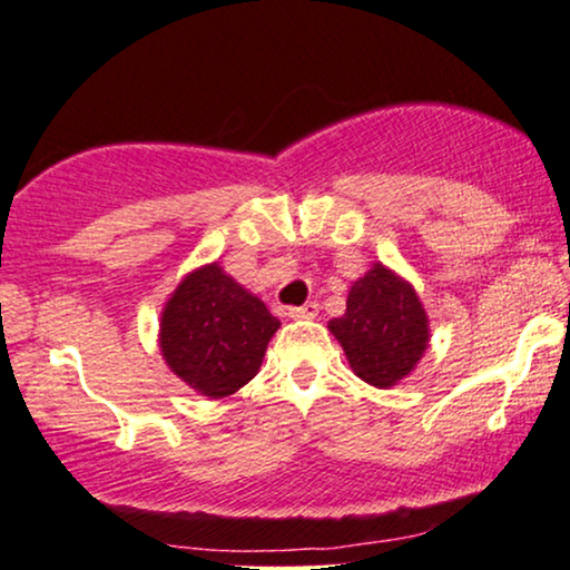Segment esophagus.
<instances>
[{"mask_svg":"<svg viewBox=\"0 0 570 570\" xmlns=\"http://www.w3.org/2000/svg\"><path fill=\"white\" fill-rule=\"evenodd\" d=\"M317 312H320V304L307 302V304H302V307H288V317L312 320V317H317Z\"/></svg>","mask_w":570,"mask_h":570,"instance_id":"obj_1","label":"esophagus"}]
</instances>
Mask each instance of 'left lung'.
Masks as SVG:
<instances>
[{"instance_id":"1","label":"left lung","mask_w":570,"mask_h":570,"mask_svg":"<svg viewBox=\"0 0 570 570\" xmlns=\"http://www.w3.org/2000/svg\"><path fill=\"white\" fill-rule=\"evenodd\" d=\"M327 327L351 368L374 387H390L411 374L429 343V320L413 286L382 263L351 286L346 312Z\"/></svg>"}]
</instances>
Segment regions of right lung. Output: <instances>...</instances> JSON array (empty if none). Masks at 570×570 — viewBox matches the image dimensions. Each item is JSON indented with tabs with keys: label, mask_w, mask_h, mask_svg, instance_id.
I'll use <instances>...</instances> for the list:
<instances>
[{
	"label": "right lung",
	"mask_w": 570,
	"mask_h": 570,
	"mask_svg": "<svg viewBox=\"0 0 570 570\" xmlns=\"http://www.w3.org/2000/svg\"><path fill=\"white\" fill-rule=\"evenodd\" d=\"M258 296L212 263L190 274L167 302L159 348L183 382L208 397H227L258 374L278 331Z\"/></svg>",
	"instance_id": "right-lung-1"
}]
</instances>
